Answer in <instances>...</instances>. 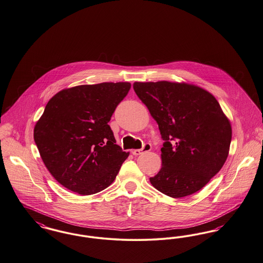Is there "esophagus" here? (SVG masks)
<instances>
[{
    "label": "esophagus",
    "instance_id": "1",
    "mask_svg": "<svg viewBox=\"0 0 263 263\" xmlns=\"http://www.w3.org/2000/svg\"><path fill=\"white\" fill-rule=\"evenodd\" d=\"M151 149H152V145L148 144V143H146L142 148H140V149H133V151H132V154H133L134 156H140V155H142V154H144V153L149 152Z\"/></svg>",
    "mask_w": 263,
    "mask_h": 263
}]
</instances>
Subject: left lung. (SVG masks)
<instances>
[{
	"mask_svg": "<svg viewBox=\"0 0 263 263\" xmlns=\"http://www.w3.org/2000/svg\"><path fill=\"white\" fill-rule=\"evenodd\" d=\"M133 88L165 141L162 166L151 184L177 199L200 191L219 172L230 149L231 123L219 103L188 83L135 82Z\"/></svg>",
	"mask_w": 263,
	"mask_h": 263,
	"instance_id": "1",
	"label": "left lung"
}]
</instances>
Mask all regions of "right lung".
Instances as JSON below:
<instances>
[{
  "instance_id": "add662e5",
  "label": "right lung",
  "mask_w": 263,
  "mask_h": 263,
  "mask_svg": "<svg viewBox=\"0 0 263 263\" xmlns=\"http://www.w3.org/2000/svg\"><path fill=\"white\" fill-rule=\"evenodd\" d=\"M129 82L79 85L48 102L34 127V141L53 178L82 196L107 188L129 153L116 145L107 124L126 97Z\"/></svg>"
}]
</instances>
